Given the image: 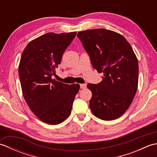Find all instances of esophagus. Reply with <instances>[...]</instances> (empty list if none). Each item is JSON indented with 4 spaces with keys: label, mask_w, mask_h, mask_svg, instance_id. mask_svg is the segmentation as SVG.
Wrapping results in <instances>:
<instances>
[{
    "label": "esophagus",
    "mask_w": 157,
    "mask_h": 157,
    "mask_svg": "<svg viewBox=\"0 0 157 157\" xmlns=\"http://www.w3.org/2000/svg\"><path fill=\"white\" fill-rule=\"evenodd\" d=\"M86 87H87V85H86V84H80L81 89H85V88H86Z\"/></svg>",
    "instance_id": "esophagus-1"
}]
</instances>
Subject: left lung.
Masks as SVG:
<instances>
[{
  "label": "left lung",
  "instance_id": "obj_1",
  "mask_svg": "<svg viewBox=\"0 0 157 157\" xmlns=\"http://www.w3.org/2000/svg\"><path fill=\"white\" fill-rule=\"evenodd\" d=\"M78 37L103 78L88 84L92 93L90 108L96 117L111 121L124 114L138 84V62L131 45L122 35L106 29L79 32Z\"/></svg>",
  "mask_w": 157,
  "mask_h": 157
}]
</instances>
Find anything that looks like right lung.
Segmentation results:
<instances>
[{"label":"right lung","instance_id":"right-lung-1","mask_svg":"<svg viewBox=\"0 0 157 157\" xmlns=\"http://www.w3.org/2000/svg\"><path fill=\"white\" fill-rule=\"evenodd\" d=\"M76 32H49L28 43L20 59L19 76L23 96L31 111L50 125L62 123L71 112L79 85L52 79L65 49Z\"/></svg>","mask_w":157,"mask_h":157}]
</instances>
